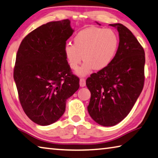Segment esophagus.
I'll list each match as a JSON object with an SVG mask.
<instances>
[{
  "mask_svg": "<svg viewBox=\"0 0 158 158\" xmlns=\"http://www.w3.org/2000/svg\"><path fill=\"white\" fill-rule=\"evenodd\" d=\"M80 86L81 87H84L85 85V79L84 78H81V79H80Z\"/></svg>",
  "mask_w": 158,
  "mask_h": 158,
  "instance_id": "34e87169",
  "label": "esophagus"
}]
</instances>
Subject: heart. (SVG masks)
<instances>
[{"mask_svg": "<svg viewBox=\"0 0 158 158\" xmlns=\"http://www.w3.org/2000/svg\"><path fill=\"white\" fill-rule=\"evenodd\" d=\"M118 45V36L113 30L89 27L76 34L74 44L67 43L64 52L68 65L74 70L84 59L85 62L77 74L85 76L93 68L102 70L108 67L115 56Z\"/></svg>", "mask_w": 158, "mask_h": 158, "instance_id": "heart-1", "label": "heart"}]
</instances>
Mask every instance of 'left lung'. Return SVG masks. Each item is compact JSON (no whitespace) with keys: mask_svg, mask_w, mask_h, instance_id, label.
Instances as JSON below:
<instances>
[{"mask_svg":"<svg viewBox=\"0 0 158 158\" xmlns=\"http://www.w3.org/2000/svg\"><path fill=\"white\" fill-rule=\"evenodd\" d=\"M119 32V43L111 64L86 79L90 91L88 111L94 122L113 127L133 108L144 84L145 53L133 33L121 23L110 24Z\"/></svg>","mask_w":158,"mask_h":158,"instance_id":"8db88e82","label":"left lung"}]
</instances>
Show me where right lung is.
Returning <instances> with one entry per match:
<instances>
[{
  "instance_id": "obj_1",
  "label": "right lung",
  "mask_w": 158,
  "mask_h": 158,
  "mask_svg": "<svg viewBox=\"0 0 158 158\" xmlns=\"http://www.w3.org/2000/svg\"><path fill=\"white\" fill-rule=\"evenodd\" d=\"M74 30L68 19L52 21L31 31L16 54L14 79L21 106L36 124L56 122L65 110L66 100L79 88L64 48Z\"/></svg>"
}]
</instances>
